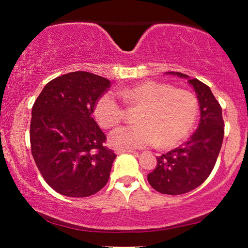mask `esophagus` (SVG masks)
I'll use <instances>...</instances> for the list:
<instances>
[{"instance_id": "obj_1", "label": "esophagus", "mask_w": 248, "mask_h": 248, "mask_svg": "<svg viewBox=\"0 0 248 248\" xmlns=\"http://www.w3.org/2000/svg\"><path fill=\"white\" fill-rule=\"evenodd\" d=\"M116 154H123V153H134L132 150H127V149H116L115 150Z\"/></svg>"}]
</instances>
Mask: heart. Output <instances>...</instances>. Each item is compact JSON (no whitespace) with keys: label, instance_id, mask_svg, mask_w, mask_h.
Returning <instances> with one entry per match:
<instances>
[{"label":"heart","instance_id":"1","mask_svg":"<svg viewBox=\"0 0 248 248\" xmlns=\"http://www.w3.org/2000/svg\"><path fill=\"white\" fill-rule=\"evenodd\" d=\"M125 103L140 109L139 124L123 125L109 134L116 148L140 149L157 144L171 148L182 142L191 131L198 115V100L189 91L174 89L170 84L144 81L119 92ZM94 114L103 128H111L124 118V110L119 99L106 92L95 104Z\"/></svg>","mask_w":248,"mask_h":248}]
</instances>
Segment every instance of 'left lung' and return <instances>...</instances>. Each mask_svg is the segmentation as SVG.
<instances>
[{
    "label": "left lung",
    "mask_w": 248,
    "mask_h": 248,
    "mask_svg": "<svg viewBox=\"0 0 248 248\" xmlns=\"http://www.w3.org/2000/svg\"><path fill=\"white\" fill-rule=\"evenodd\" d=\"M166 74L188 79L200 108L198 129L190 139L156 157V167L148 175L149 184L155 190L175 196L194 190L209 177L223 142L224 121L222 108L209 86L180 72Z\"/></svg>",
    "instance_id": "1"
}]
</instances>
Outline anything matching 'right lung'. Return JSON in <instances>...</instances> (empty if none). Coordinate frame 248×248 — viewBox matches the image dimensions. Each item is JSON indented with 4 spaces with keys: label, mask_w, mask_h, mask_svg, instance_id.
<instances>
[{
    "label": "right lung",
    "mask_w": 248,
    "mask_h": 248,
    "mask_svg": "<svg viewBox=\"0 0 248 248\" xmlns=\"http://www.w3.org/2000/svg\"><path fill=\"white\" fill-rule=\"evenodd\" d=\"M110 81L90 72H71L50 81L31 110V154L50 187L83 198L107 184L117 155L92 114Z\"/></svg>",
    "instance_id": "1"
}]
</instances>
